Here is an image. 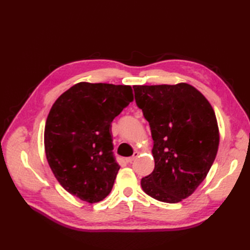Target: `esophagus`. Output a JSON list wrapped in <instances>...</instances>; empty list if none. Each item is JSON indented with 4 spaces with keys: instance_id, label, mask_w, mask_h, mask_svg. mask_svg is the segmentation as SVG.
<instances>
[{
    "instance_id": "esophagus-1",
    "label": "esophagus",
    "mask_w": 250,
    "mask_h": 250,
    "mask_svg": "<svg viewBox=\"0 0 250 250\" xmlns=\"http://www.w3.org/2000/svg\"><path fill=\"white\" fill-rule=\"evenodd\" d=\"M138 156H139V153H138V152H134L132 156H130V157H127V158H126V162H127V163H132V162H133V161L135 160V158H137Z\"/></svg>"
}]
</instances>
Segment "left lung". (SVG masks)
<instances>
[{"label":"left lung","mask_w":250,"mask_h":250,"mask_svg":"<svg viewBox=\"0 0 250 250\" xmlns=\"http://www.w3.org/2000/svg\"><path fill=\"white\" fill-rule=\"evenodd\" d=\"M134 98L149 122L154 170L143 177V191L163 202L176 203L207 177L219 146L215 111L188 83L133 85Z\"/></svg>","instance_id":"left-lung-1"}]
</instances>
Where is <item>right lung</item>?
<instances>
[{
  "label": "right lung",
  "instance_id": "obj_1",
  "mask_svg": "<svg viewBox=\"0 0 250 250\" xmlns=\"http://www.w3.org/2000/svg\"><path fill=\"white\" fill-rule=\"evenodd\" d=\"M132 100L130 85L79 82L53 104L44 151L65 191L89 203L110 193L120 169L112 152L111 122Z\"/></svg>",
  "mask_w": 250,
  "mask_h": 250
}]
</instances>
